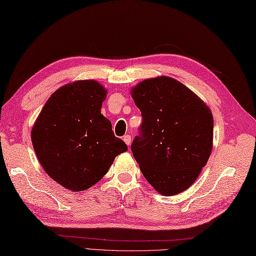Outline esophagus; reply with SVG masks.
Segmentation results:
<instances>
[{
    "instance_id": "esophagus-1",
    "label": "esophagus",
    "mask_w": 256,
    "mask_h": 256,
    "mask_svg": "<svg viewBox=\"0 0 256 256\" xmlns=\"http://www.w3.org/2000/svg\"><path fill=\"white\" fill-rule=\"evenodd\" d=\"M122 140L124 141V143H126V144H127L128 146H130V144H132V136H130L129 134H126V136H124V138H122Z\"/></svg>"
}]
</instances>
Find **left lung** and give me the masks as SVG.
<instances>
[{
  "label": "left lung",
  "mask_w": 256,
  "mask_h": 256,
  "mask_svg": "<svg viewBox=\"0 0 256 256\" xmlns=\"http://www.w3.org/2000/svg\"><path fill=\"white\" fill-rule=\"evenodd\" d=\"M130 93L143 120L132 144L143 176L162 196L182 193L198 179L213 148L210 108L166 76L143 80Z\"/></svg>",
  "instance_id": "left-lung-1"
}]
</instances>
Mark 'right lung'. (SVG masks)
I'll list each match as a JSON object with an SVG mask.
<instances>
[{"instance_id": "add662e5", "label": "right lung", "mask_w": 256, "mask_h": 256, "mask_svg": "<svg viewBox=\"0 0 256 256\" xmlns=\"http://www.w3.org/2000/svg\"><path fill=\"white\" fill-rule=\"evenodd\" d=\"M108 90L96 80L62 86L50 96L31 130L39 163L54 182L84 191L101 180L128 148L101 114Z\"/></svg>"}]
</instances>
